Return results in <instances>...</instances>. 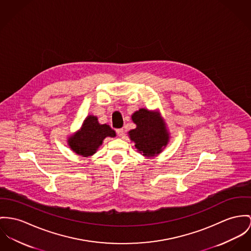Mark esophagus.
<instances>
[{
	"label": "esophagus",
	"mask_w": 251,
	"mask_h": 251,
	"mask_svg": "<svg viewBox=\"0 0 251 251\" xmlns=\"http://www.w3.org/2000/svg\"><path fill=\"white\" fill-rule=\"evenodd\" d=\"M116 134L118 136H122L123 134H124V131H123V129H117L116 130Z\"/></svg>",
	"instance_id": "1"
}]
</instances>
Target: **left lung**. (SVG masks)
<instances>
[{
	"instance_id": "left-lung-1",
	"label": "left lung",
	"mask_w": 251,
	"mask_h": 251,
	"mask_svg": "<svg viewBox=\"0 0 251 251\" xmlns=\"http://www.w3.org/2000/svg\"><path fill=\"white\" fill-rule=\"evenodd\" d=\"M136 128L128 134L140 154L152 157L161 153L169 142V133L157 112L139 109L132 116Z\"/></svg>"
}]
</instances>
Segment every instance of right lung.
<instances>
[{
	"instance_id": "1",
	"label": "right lung",
	"mask_w": 251,
	"mask_h": 251,
	"mask_svg": "<svg viewBox=\"0 0 251 251\" xmlns=\"http://www.w3.org/2000/svg\"><path fill=\"white\" fill-rule=\"evenodd\" d=\"M107 136L115 137L116 132L107 124H99L97 116H88L81 129L68 138V144L75 154L87 157L97 153Z\"/></svg>"
}]
</instances>
